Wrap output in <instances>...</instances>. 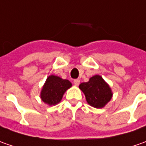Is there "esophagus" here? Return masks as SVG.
<instances>
[{"instance_id":"1","label":"esophagus","mask_w":146,"mask_h":146,"mask_svg":"<svg viewBox=\"0 0 146 146\" xmlns=\"http://www.w3.org/2000/svg\"><path fill=\"white\" fill-rule=\"evenodd\" d=\"M73 82H74V85H75V86H79V84H80V80H79V79H75V80L73 81Z\"/></svg>"}]
</instances>
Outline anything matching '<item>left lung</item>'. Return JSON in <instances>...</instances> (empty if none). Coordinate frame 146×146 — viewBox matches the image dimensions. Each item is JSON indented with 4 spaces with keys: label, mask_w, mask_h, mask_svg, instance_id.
I'll return each mask as SVG.
<instances>
[{
    "label": "left lung",
    "mask_w": 146,
    "mask_h": 146,
    "mask_svg": "<svg viewBox=\"0 0 146 146\" xmlns=\"http://www.w3.org/2000/svg\"><path fill=\"white\" fill-rule=\"evenodd\" d=\"M79 88L85 94L87 102L95 108L105 106L113 96L110 86L99 75L92 77L88 82L81 83Z\"/></svg>",
    "instance_id": "left-lung-1"
}]
</instances>
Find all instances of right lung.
<instances>
[{
  "label": "right lung",
  "mask_w": 146,
  "mask_h": 146,
  "mask_svg": "<svg viewBox=\"0 0 146 146\" xmlns=\"http://www.w3.org/2000/svg\"><path fill=\"white\" fill-rule=\"evenodd\" d=\"M71 86L72 84L68 80L51 75L47 78L42 88L40 98L44 103L54 106L60 102L65 91Z\"/></svg>",
  "instance_id": "right-lung-1"
}]
</instances>
